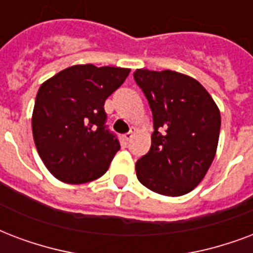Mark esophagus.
<instances>
[{
  "label": "esophagus",
  "mask_w": 253,
  "mask_h": 253,
  "mask_svg": "<svg viewBox=\"0 0 253 253\" xmlns=\"http://www.w3.org/2000/svg\"><path fill=\"white\" fill-rule=\"evenodd\" d=\"M134 133H136V128H132L130 129V130H129L128 133H125V140L128 141V140H130V138H132L133 137V134H134Z\"/></svg>",
  "instance_id": "esophagus-1"
}]
</instances>
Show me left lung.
<instances>
[{
    "label": "left lung",
    "mask_w": 253,
    "mask_h": 253,
    "mask_svg": "<svg viewBox=\"0 0 253 253\" xmlns=\"http://www.w3.org/2000/svg\"><path fill=\"white\" fill-rule=\"evenodd\" d=\"M153 113L148 153L136 162L138 181L154 193L179 197L205 178L220 132L218 105L199 82L179 72L133 74Z\"/></svg>",
    "instance_id": "1"
}]
</instances>
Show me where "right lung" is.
I'll list each match as a JSON object with an SVG mask.
<instances>
[{
  "label": "right lung",
  "mask_w": 253,
  "mask_h": 253,
  "mask_svg": "<svg viewBox=\"0 0 253 253\" xmlns=\"http://www.w3.org/2000/svg\"><path fill=\"white\" fill-rule=\"evenodd\" d=\"M129 68L76 64L38 89L31 119L39 157L64 183L97 179L120 149L105 126L104 103L129 75Z\"/></svg>",
  "instance_id": "obj_1"
}]
</instances>
